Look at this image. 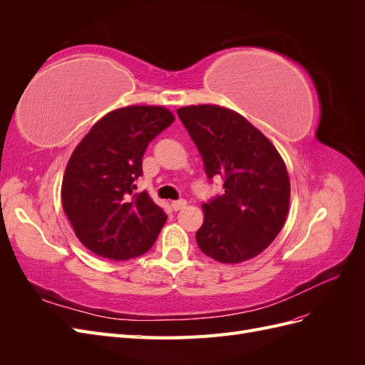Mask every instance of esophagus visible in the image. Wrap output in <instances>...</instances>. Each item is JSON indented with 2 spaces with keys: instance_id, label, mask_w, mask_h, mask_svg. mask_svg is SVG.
<instances>
[{
  "instance_id": "esophagus-1",
  "label": "esophagus",
  "mask_w": 365,
  "mask_h": 365,
  "mask_svg": "<svg viewBox=\"0 0 365 365\" xmlns=\"http://www.w3.org/2000/svg\"><path fill=\"white\" fill-rule=\"evenodd\" d=\"M185 205H187L185 200H178V201H173L172 202V208L175 210V212H178V210H182Z\"/></svg>"
}]
</instances>
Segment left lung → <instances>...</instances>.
<instances>
[{"instance_id":"1","label":"left lung","mask_w":365,"mask_h":365,"mask_svg":"<svg viewBox=\"0 0 365 365\" xmlns=\"http://www.w3.org/2000/svg\"><path fill=\"white\" fill-rule=\"evenodd\" d=\"M176 113L201 153L208 180H224L225 193L202 204L197 247L222 263L256 257L277 237L288 215L291 185L280 153L231 109L197 105Z\"/></svg>"}]
</instances>
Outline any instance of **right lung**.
<instances>
[{
    "mask_svg": "<svg viewBox=\"0 0 365 365\" xmlns=\"http://www.w3.org/2000/svg\"><path fill=\"white\" fill-rule=\"evenodd\" d=\"M163 106H126L106 114L73 152L62 207L82 244L105 259L128 260L155 244L165 213L146 192L134 193L149 143L173 123Z\"/></svg>",
    "mask_w": 365,
    "mask_h": 365,
    "instance_id": "right-lung-1",
    "label": "right lung"
}]
</instances>
